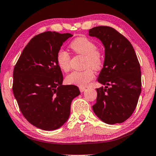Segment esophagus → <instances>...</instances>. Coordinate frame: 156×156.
Instances as JSON below:
<instances>
[{
	"label": "esophagus",
	"instance_id": "1",
	"mask_svg": "<svg viewBox=\"0 0 156 156\" xmlns=\"http://www.w3.org/2000/svg\"><path fill=\"white\" fill-rule=\"evenodd\" d=\"M79 90H80L81 92H84L85 90H86V87H79Z\"/></svg>",
	"mask_w": 156,
	"mask_h": 156
}]
</instances>
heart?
Returning <instances> with one entry per match:
<instances>
[{
	"mask_svg": "<svg viewBox=\"0 0 156 156\" xmlns=\"http://www.w3.org/2000/svg\"><path fill=\"white\" fill-rule=\"evenodd\" d=\"M70 47L75 54L84 55V66L87 69L81 71H73L67 75L66 81L69 84L79 87L87 86L94 78V73L92 69L98 70L103 66V54L100 49L96 48L94 42L85 37L76 38L70 43ZM70 57L68 52L60 50L57 53L56 62L63 71H69L70 68Z\"/></svg>",
	"mask_w": 156,
	"mask_h": 156,
	"instance_id": "1",
	"label": "heart"
}]
</instances>
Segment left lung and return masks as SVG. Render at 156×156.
Here are the masks:
<instances>
[{
    "instance_id": "left-lung-1",
    "label": "left lung",
    "mask_w": 156,
    "mask_h": 156,
    "mask_svg": "<svg viewBox=\"0 0 156 156\" xmlns=\"http://www.w3.org/2000/svg\"><path fill=\"white\" fill-rule=\"evenodd\" d=\"M89 35L101 41L105 62L98 81L105 86L97 88L92 106L94 113L108 124H120L130 117L141 92V71L133 45L118 31L109 26H96Z\"/></svg>"
}]
</instances>
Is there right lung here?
I'll list each match as a JSON object with an SVG mask.
<instances>
[{"instance_id": "add662e5", "label": "right lung", "mask_w": 156, "mask_h": 156, "mask_svg": "<svg viewBox=\"0 0 156 156\" xmlns=\"http://www.w3.org/2000/svg\"><path fill=\"white\" fill-rule=\"evenodd\" d=\"M70 33L48 31L34 37L26 45L13 70V92L23 117L44 130L60 128L70 113L77 86H63L56 62L57 53Z\"/></svg>"}]
</instances>
